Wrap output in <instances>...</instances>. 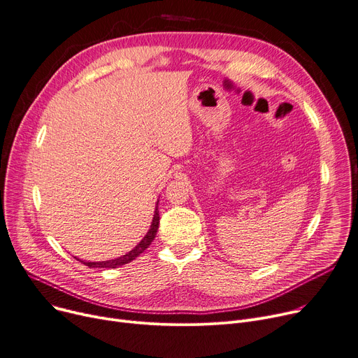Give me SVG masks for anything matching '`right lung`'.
<instances>
[{"label":"right lung","instance_id":"right-lung-1","mask_svg":"<svg viewBox=\"0 0 358 358\" xmlns=\"http://www.w3.org/2000/svg\"><path fill=\"white\" fill-rule=\"evenodd\" d=\"M158 226H159V214H158V203H157V207H155V211H154V219H152L150 230L144 236V239H142L131 252H128L124 256H119L116 259L105 260V262H85V260H80V262H82L83 265L89 266L90 269L92 268H110V269H113V268H119V266H122V265H127V264H129L131 260L136 259L142 252H144L152 243L154 237L157 234V230H158Z\"/></svg>","mask_w":358,"mask_h":358}]
</instances>
